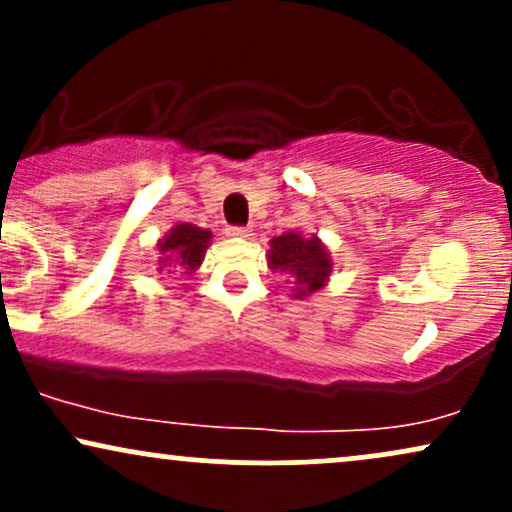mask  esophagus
Listing matches in <instances>:
<instances>
[{
    "label": "esophagus",
    "instance_id": "esophagus-1",
    "mask_svg": "<svg viewBox=\"0 0 512 512\" xmlns=\"http://www.w3.org/2000/svg\"><path fill=\"white\" fill-rule=\"evenodd\" d=\"M226 233H228V236H231V238H248V236H252L248 226H228Z\"/></svg>",
    "mask_w": 512,
    "mask_h": 512
}]
</instances>
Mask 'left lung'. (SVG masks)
Masks as SVG:
<instances>
[{
	"label": "left lung",
	"instance_id": "1",
	"mask_svg": "<svg viewBox=\"0 0 512 512\" xmlns=\"http://www.w3.org/2000/svg\"><path fill=\"white\" fill-rule=\"evenodd\" d=\"M267 264L272 272H284L291 276V291L293 298H298V301L325 289L332 274V257L325 243L317 236L305 238L298 231L272 238Z\"/></svg>",
	"mask_w": 512,
	"mask_h": 512
}]
</instances>
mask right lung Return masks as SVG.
Returning <instances> with one entry per match:
<instances>
[{"instance_id": "obj_1", "label": "right lung", "mask_w": 512, "mask_h": 512, "mask_svg": "<svg viewBox=\"0 0 512 512\" xmlns=\"http://www.w3.org/2000/svg\"><path fill=\"white\" fill-rule=\"evenodd\" d=\"M211 243V231L192 226V223H175L173 228L156 243L158 272L195 274L199 264L204 262L207 248Z\"/></svg>"}]
</instances>
